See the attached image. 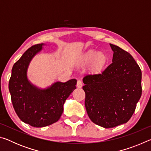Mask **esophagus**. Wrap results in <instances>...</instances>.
Wrapping results in <instances>:
<instances>
[{
  "mask_svg": "<svg viewBox=\"0 0 151 151\" xmlns=\"http://www.w3.org/2000/svg\"><path fill=\"white\" fill-rule=\"evenodd\" d=\"M76 86H77L78 88H81L83 86V82L80 80L77 81V84H76Z\"/></svg>",
  "mask_w": 151,
  "mask_h": 151,
  "instance_id": "34e87169",
  "label": "esophagus"
}]
</instances>
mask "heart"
Segmentation results:
<instances>
[{
    "instance_id": "1",
    "label": "heart",
    "mask_w": 151,
    "mask_h": 151,
    "mask_svg": "<svg viewBox=\"0 0 151 151\" xmlns=\"http://www.w3.org/2000/svg\"><path fill=\"white\" fill-rule=\"evenodd\" d=\"M91 63L92 69L95 71L99 70L106 63V56L103 52H98L96 50H89L81 58V63L88 65Z\"/></svg>"
}]
</instances>
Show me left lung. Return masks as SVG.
<instances>
[{
    "mask_svg": "<svg viewBox=\"0 0 151 151\" xmlns=\"http://www.w3.org/2000/svg\"><path fill=\"white\" fill-rule=\"evenodd\" d=\"M112 63L100 74L86 75L83 81L85 107L94 123L113 128L131 118L142 94V73L133 57L116 45Z\"/></svg>",
    "mask_w": 151,
    "mask_h": 151,
    "instance_id": "left-lung-1",
    "label": "left lung"
}]
</instances>
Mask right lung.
Returning a JSON list of instances; mask_svg holds the SVG:
<instances>
[{"mask_svg": "<svg viewBox=\"0 0 151 151\" xmlns=\"http://www.w3.org/2000/svg\"><path fill=\"white\" fill-rule=\"evenodd\" d=\"M45 44L32 46L14 63L9 83L11 101L18 116L34 127H44L60 118L66 99L76 88V80L57 81L47 88H39L30 82L28 68L36 55Z\"/></svg>", "mask_w": 151, "mask_h": 151, "instance_id": "add662e5", "label": "right lung"}]
</instances>
